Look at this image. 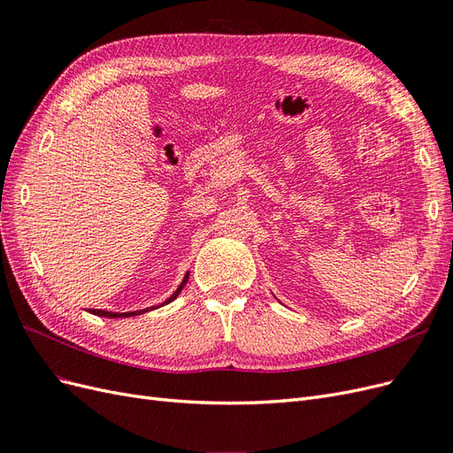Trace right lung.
I'll list each match as a JSON object with an SVG mask.
<instances>
[{"label": "right lung", "mask_w": 453, "mask_h": 453, "mask_svg": "<svg viewBox=\"0 0 453 453\" xmlns=\"http://www.w3.org/2000/svg\"><path fill=\"white\" fill-rule=\"evenodd\" d=\"M187 280H188V273L185 276V280H183V283L177 287V291L166 300V303L164 304H170L173 298H177V295L181 293V289L185 287V283H187ZM153 310H155V306H153ZM90 313H94V315H100V318H130V315H140V313H143V311H149V310H138V311H125V313H117V311H105V310H88Z\"/></svg>", "instance_id": "right-lung-1"}]
</instances>
